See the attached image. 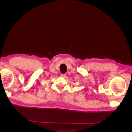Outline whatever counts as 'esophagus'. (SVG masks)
Instances as JSON below:
<instances>
[{"instance_id":"34e87169","label":"esophagus","mask_w":132,"mask_h":132,"mask_svg":"<svg viewBox=\"0 0 132 132\" xmlns=\"http://www.w3.org/2000/svg\"><path fill=\"white\" fill-rule=\"evenodd\" d=\"M61 76L62 78H65V76H66V74H62Z\"/></svg>"}]
</instances>
